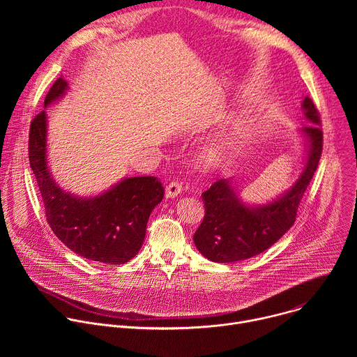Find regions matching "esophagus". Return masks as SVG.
I'll return each instance as SVG.
<instances>
[{
    "label": "esophagus",
    "mask_w": 357,
    "mask_h": 357,
    "mask_svg": "<svg viewBox=\"0 0 357 357\" xmlns=\"http://www.w3.org/2000/svg\"><path fill=\"white\" fill-rule=\"evenodd\" d=\"M181 192H182V183L178 182V181L169 182V183L167 185V188H165V195H167V197H169V199L176 197Z\"/></svg>",
    "instance_id": "34e87169"
}]
</instances>
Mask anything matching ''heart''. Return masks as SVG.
Masks as SVG:
<instances>
[{
	"mask_svg": "<svg viewBox=\"0 0 357 357\" xmlns=\"http://www.w3.org/2000/svg\"><path fill=\"white\" fill-rule=\"evenodd\" d=\"M222 158V149L220 146H216V145H212L209 148H206L205 151L202 152V157H200V161L202 164L205 167H215L219 164Z\"/></svg>",
	"mask_w": 357,
	"mask_h": 357,
	"instance_id": "1",
	"label": "heart"
}]
</instances>
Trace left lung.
Wrapping results in <instances>:
<instances>
[{
	"label": "left lung",
	"instance_id": "obj_1",
	"mask_svg": "<svg viewBox=\"0 0 357 357\" xmlns=\"http://www.w3.org/2000/svg\"><path fill=\"white\" fill-rule=\"evenodd\" d=\"M302 110L312 126L301 130L307 141V161L292 188L260 206L245 205L230 179H219L202 193L205 218L193 241L208 260L234 263L251 259L277 243L294 225L299 202L318 168L324 144L321 116L310 97L303 98Z\"/></svg>",
	"mask_w": 357,
	"mask_h": 357
}]
</instances>
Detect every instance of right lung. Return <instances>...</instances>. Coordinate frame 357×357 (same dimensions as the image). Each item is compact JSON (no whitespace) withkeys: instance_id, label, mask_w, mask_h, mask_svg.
Here are the masks:
<instances>
[{"instance_id":"add662e5","label":"right lung","mask_w":357,"mask_h":357,"mask_svg":"<svg viewBox=\"0 0 357 357\" xmlns=\"http://www.w3.org/2000/svg\"><path fill=\"white\" fill-rule=\"evenodd\" d=\"M66 90L68 82L59 77L43 106L54 103ZM29 164L43 199L46 220L66 247L83 259L105 264H124L137 256L148 218L165 193L158 178H126L94 197L65 192L47 169L45 110L31 123Z\"/></svg>"}]
</instances>
